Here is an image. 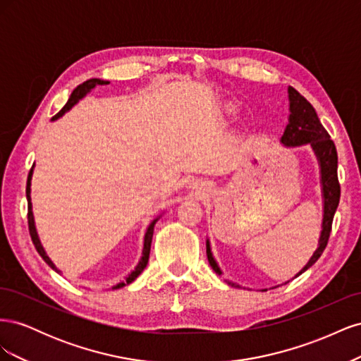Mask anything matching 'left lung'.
<instances>
[{"label": "left lung", "mask_w": 361, "mask_h": 361, "mask_svg": "<svg viewBox=\"0 0 361 361\" xmlns=\"http://www.w3.org/2000/svg\"><path fill=\"white\" fill-rule=\"evenodd\" d=\"M289 93V123L283 133L281 143L285 146H302L310 145L316 158H318L319 167H321V183H322V197H324V218H322V231L319 236L318 248L310 257V260L297 276H301L304 271H307L316 260L321 257L324 250L329 243L333 218L336 214V209L338 206V200H341V185H338L337 179V150L334 146V141L330 138L329 133L322 126L321 120L316 114L314 108L312 104L301 96L293 87L288 89ZM206 255L209 265L216 274L221 276V269L215 262L209 241H206ZM227 281V280H226ZM232 288H241L233 281H227Z\"/></svg>", "instance_id": "8db88e82"}]
</instances>
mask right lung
<instances>
[{"instance_id":"1","label":"right lung","mask_w":361,"mask_h":361,"mask_svg":"<svg viewBox=\"0 0 361 361\" xmlns=\"http://www.w3.org/2000/svg\"><path fill=\"white\" fill-rule=\"evenodd\" d=\"M104 84H108L106 81H102V80H97V78H92V80H87L85 82H82V84H80L78 87H76V89L72 92V94H71V97H69V101H68V104L64 105L61 110L52 117V120H56V118H59V117H61L64 113L66 111H69L71 108L78 102L81 97H84L87 93H89L92 89H94L96 85H104ZM31 176H32V169L30 170V173H28V179H27V200H28V231H30V236H31V241H32V244H35V247H36V250H37V253L42 256V259L47 262V264L52 268V269H56V271H59L57 269V267L52 264V260L48 257V255L45 253V250H43V247H42V244H40V239H39V235H37V231H36V226H35V216H32V211H31V197H30V192H31V188H30V185H31ZM158 221V218H155L154 221H152L150 224H149V227H147V231H146V235H145V247H143V256H141V259H140V262H138V265L135 267V269L130 272V274L126 277V281H122V283H118V285H116L113 289H118V288H123V286H126V285H129V283H133L141 272H143V269L146 268V265H147V262H149V255H150V244H152V236H154V227H155V223Z\"/></svg>"}]
</instances>
